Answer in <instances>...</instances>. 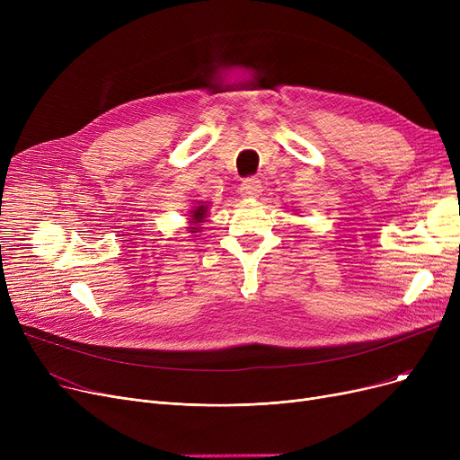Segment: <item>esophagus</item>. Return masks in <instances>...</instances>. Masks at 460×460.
I'll use <instances>...</instances> for the list:
<instances>
[{
  "label": "esophagus",
  "instance_id": "esophagus-1",
  "mask_svg": "<svg viewBox=\"0 0 460 460\" xmlns=\"http://www.w3.org/2000/svg\"><path fill=\"white\" fill-rule=\"evenodd\" d=\"M261 188H262V186H261V181H259V179L248 177V179L243 181V184H240V193H243L244 198L253 199V198H259Z\"/></svg>",
  "mask_w": 460,
  "mask_h": 460
}]
</instances>
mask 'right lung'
<instances>
[{
  "mask_svg": "<svg viewBox=\"0 0 460 460\" xmlns=\"http://www.w3.org/2000/svg\"><path fill=\"white\" fill-rule=\"evenodd\" d=\"M207 205H199V207H196V208H193L190 214H191V217H190V220H191V226H196V224H201L203 220H205V217H207ZM191 229V233H198V229L199 227H190Z\"/></svg>",
  "mask_w": 460,
  "mask_h": 460,
  "instance_id": "right-lung-1",
  "label": "right lung"
}]
</instances>
